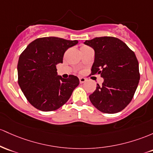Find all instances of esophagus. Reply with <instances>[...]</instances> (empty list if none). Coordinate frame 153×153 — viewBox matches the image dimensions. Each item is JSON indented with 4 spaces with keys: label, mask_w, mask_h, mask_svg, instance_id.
Returning a JSON list of instances; mask_svg holds the SVG:
<instances>
[{
    "label": "esophagus",
    "mask_w": 153,
    "mask_h": 153,
    "mask_svg": "<svg viewBox=\"0 0 153 153\" xmlns=\"http://www.w3.org/2000/svg\"><path fill=\"white\" fill-rule=\"evenodd\" d=\"M86 79L85 78H84V77H81V78H79V82H80V84H82V83H84V82H86Z\"/></svg>",
    "instance_id": "34e87169"
}]
</instances>
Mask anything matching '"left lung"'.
<instances>
[{
  "instance_id": "8db88e82",
  "label": "left lung",
  "mask_w": 153,
  "mask_h": 153,
  "mask_svg": "<svg viewBox=\"0 0 153 153\" xmlns=\"http://www.w3.org/2000/svg\"><path fill=\"white\" fill-rule=\"evenodd\" d=\"M95 51L92 74H100L102 85L97 84L90 95L92 105L105 114L124 109L134 95L140 75L134 53L121 39L100 37L84 42Z\"/></svg>"
}]
</instances>
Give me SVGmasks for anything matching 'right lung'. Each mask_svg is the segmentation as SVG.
I'll return each mask as SVG.
<instances>
[{
	"label": "right lung",
	"mask_w": 153,
	"mask_h": 153,
	"mask_svg": "<svg viewBox=\"0 0 153 153\" xmlns=\"http://www.w3.org/2000/svg\"><path fill=\"white\" fill-rule=\"evenodd\" d=\"M78 43L56 37L36 39L20 55L18 83L24 95L37 109L52 111L63 105L79 84L78 77L63 79L56 65L63 63L66 51Z\"/></svg>",
	"instance_id": "obj_1"
}]
</instances>
